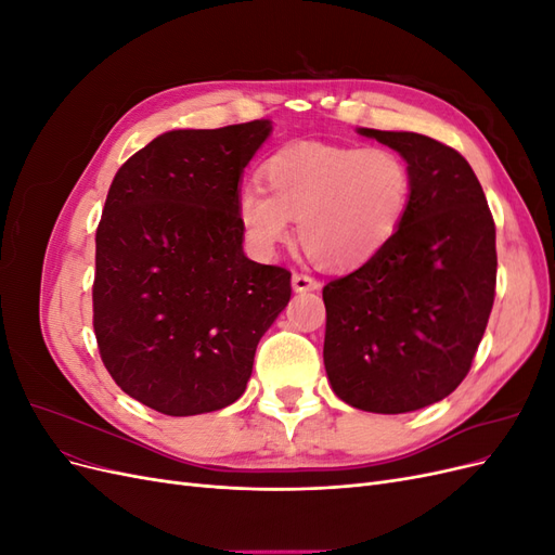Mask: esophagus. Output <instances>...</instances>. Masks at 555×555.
I'll list each match as a JSON object with an SVG mask.
<instances>
[{"label":"esophagus","mask_w":555,"mask_h":555,"mask_svg":"<svg viewBox=\"0 0 555 555\" xmlns=\"http://www.w3.org/2000/svg\"><path fill=\"white\" fill-rule=\"evenodd\" d=\"M292 284H294V292H312L319 287V282L308 273H294Z\"/></svg>","instance_id":"1"}]
</instances>
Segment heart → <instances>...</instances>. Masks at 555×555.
<instances>
[{
	"label": "heart",
	"mask_w": 555,
	"mask_h": 555,
	"mask_svg": "<svg viewBox=\"0 0 555 555\" xmlns=\"http://www.w3.org/2000/svg\"><path fill=\"white\" fill-rule=\"evenodd\" d=\"M261 188H243L236 215L247 243L271 257L298 236L328 271H351L377 257L412 204L408 162L386 147L294 143L266 159Z\"/></svg>",
	"instance_id": "1"
}]
</instances>
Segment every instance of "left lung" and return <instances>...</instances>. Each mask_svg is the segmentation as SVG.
I'll return each mask as SVG.
<instances>
[{"mask_svg":"<svg viewBox=\"0 0 555 555\" xmlns=\"http://www.w3.org/2000/svg\"><path fill=\"white\" fill-rule=\"evenodd\" d=\"M402 155L412 204L396 238L324 287V365L347 405L402 414L473 367L495 298V222L473 166L414 131L359 129Z\"/></svg>","mask_w":555,"mask_h":555,"instance_id":"obj_1","label":"left lung"}]
</instances>
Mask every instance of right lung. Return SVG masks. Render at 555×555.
<instances>
[{
  "label": "right lung",
  "mask_w": 555,
  "mask_h": 555,
  "mask_svg": "<svg viewBox=\"0 0 555 555\" xmlns=\"http://www.w3.org/2000/svg\"><path fill=\"white\" fill-rule=\"evenodd\" d=\"M268 120L176 129L115 173L96 227L92 324L106 371L150 410L236 402L292 273L243 255L238 180Z\"/></svg>",
  "instance_id": "obj_1"
}]
</instances>
